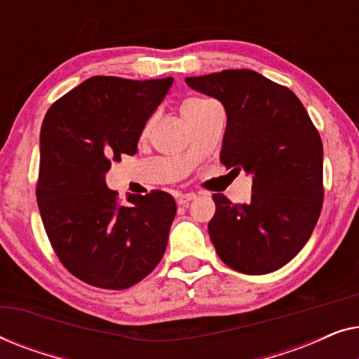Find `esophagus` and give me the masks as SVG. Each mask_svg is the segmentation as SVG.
I'll list each match as a JSON object with an SVG mask.
<instances>
[{
  "label": "esophagus",
  "mask_w": 359,
  "mask_h": 359,
  "mask_svg": "<svg viewBox=\"0 0 359 359\" xmlns=\"http://www.w3.org/2000/svg\"><path fill=\"white\" fill-rule=\"evenodd\" d=\"M196 199V194L194 193H184V194H178L176 196V203H178L180 205H184L191 203V201Z\"/></svg>",
  "instance_id": "1"
}]
</instances>
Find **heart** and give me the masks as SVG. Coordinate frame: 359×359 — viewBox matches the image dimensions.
I'll use <instances>...</instances> for the list:
<instances>
[{"instance_id": "1", "label": "heart", "mask_w": 359, "mask_h": 359, "mask_svg": "<svg viewBox=\"0 0 359 359\" xmlns=\"http://www.w3.org/2000/svg\"><path fill=\"white\" fill-rule=\"evenodd\" d=\"M203 102H204V100H189V101H186V102H183V106H181V112H184L186 109H189V107L203 104Z\"/></svg>"}]
</instances>
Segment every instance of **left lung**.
<instances>
[{"mask_svg":"<svg viewBox=\"0 0 359 359\" xmlns=\"http://www.w3.org/2000/svg\"><path fill=\"white\" fill-rule=\"evenodd\" d=\"M184 81L222 102L227 126L220 161L252 175L250 203L212 196L210 242L235 271H276L301 252L320 215V135L291 90L253 70H224Z\"/></svg>","mask_w":359,"mask_h":359,"instance_id":"8db88e82","label":"left lung"}]
</instances>
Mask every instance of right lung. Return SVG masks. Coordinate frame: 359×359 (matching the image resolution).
Instances as JSON below:
<instances>
[{
	"label": "right lung",
	"instance_id": "right-lung-1",
	"mask_svg": "<svg viewBox=\"0 0 359 359\" xmlns=\"http://www.w3.org/2000/svg\"><path fill=\"white\" fill-rule=\"evenodd\" d=\"M171 85V76H91L43 117L37 205L63 266L91 286H134L166 250L176 214L173 196L127 194V205H119L106 173L122 154H137L147 121Z\"/></svg>",
	"mask_w": 359,
	"mask_h": 359
}]
</instances>
